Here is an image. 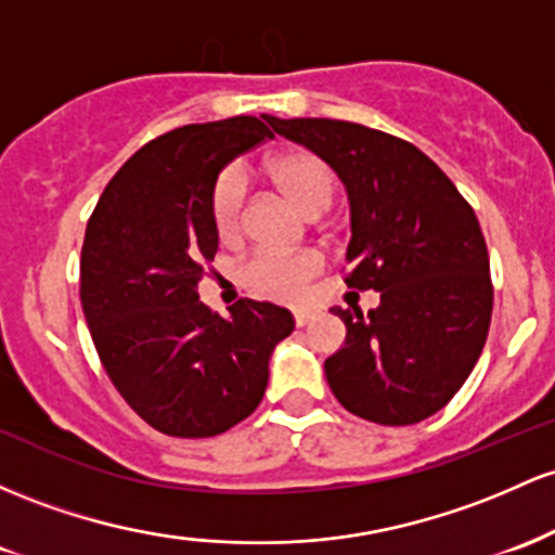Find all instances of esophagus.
Instances as JSON below:
<instances>
[{
  "instance_id": "34e87169",
  "label": "esophagus",
  "mask_w": 555,
  "mask_h": 555,
  "mask_svg": "<svg viewBox=\"0 0 555 555\" xmlns=\"http://www.w3.org/2000/svg\"><path fill=\"white\" fill-rule=\"evenodd\" d=\"M317 317V311H311V309H301V311H296L294 314V322L298 327H304V325H309L311 320H314Z\"/></svg>"
}]
</instances>
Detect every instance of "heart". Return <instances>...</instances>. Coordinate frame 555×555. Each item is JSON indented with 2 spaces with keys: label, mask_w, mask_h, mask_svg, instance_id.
<instances>
[{
  "label": "heart",
  "mask_w": 555,
  "mask_h": 555,
  "mask_svg": "<svg viewBox=\"0 0 555 555\" xmlns=\"http://www.w3.org/2000/svg\"><path fill=\"white\" fill-rule=\"evenodd\" d=\"M267 176L278 185L280 194L288 198L304 215L317 217L330 209L335 198V172L317 154L294 149V152L275 154L264 165ZM211 220L222 241L238 238L244 222V183L235 170L222 172L211 194ZM322 270V259L317 254H257L241 270V283L254 296L272 298V301H298L307 285Z\"/></svg>",
  "instance_id": "heart-1"
}]
</instances>
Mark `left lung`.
Wrapping results in <instances>:
<instances>
[{"mask_svg":"<svg viewBox=\"0 0 555 555\" xmlns=\"http://www.w3.org/2000/svg\"><path fill=\"white\" fill-rule=\"evenodd\" d=\"M338 172L351 204L346 285L377 291L379 307H333L346 344L325 377L351 414L414 425L446 406L475 370L490 314V259L475 209L414 143L359 122H272Z\"/></svg>","mask_w":555,"mask_h":555,"instance_id":"obj_1","label":"left lung"}]
</instances>
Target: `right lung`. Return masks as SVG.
I'll return each mask as SVG.
<instances>
[{
    "mask_svg": "<svg viewBox=\"0 0 555 555\" xmlns=\"http://www.w3.org/2000/svg\"><path fill=\"white\" fill-rule=\"evenodd\" d=\"M241 115L149 141L109 180L86 225L80 304L99 359L128 406L172 438H211L264 396L294 314L241 298L230 317L198 301L220 235L217 176L272 139L275 117Z\"/></svg>",
    "mask_w": 555,
    "mask_h": 555,
    "instance_id": "obj_1",
    "label": "right lung"
}]
</instances>
